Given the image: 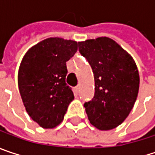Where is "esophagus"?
I'll return each instance as SVG.
<instances>
[{"label": "esophagus", "instance_id": "esophagus-1", "mask_svg": "<svg viewBox=\"0 0 155 155\" xmlns=\"http://www.w3.org/2000/svg\"><path fill=\"white\" fill-rule=\"evenodd\" d=\"M75 91H76L77 93H78V91H79V84H78V85L75 87Z\"/></svg>", "mask_w": 155, "mask_h": 155}]
</instances>
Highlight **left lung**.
<instances>
[{
	"mask_svg": "<svg viewBox=\"0 0 155 155\" xmlns=\"http://www.w3.org/2000/svg\"><path fill=\"white\" fill-rule=\"evenodd\" d=\"M78 45L94 76V97L84 104L88 119L98 130H112L127 118L135 104L138 67L127 51L110 38L87 39Z\"/></svg>",
	"mask_w": 155,
	"mask_h": 155,
	"instance_id": "1",
	"label": "left lung"
}]
</instances>
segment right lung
<instances>
[{"label":"right lung","instance_id":"right-lung-1","mask_svg":"<svg viewBox=\"0 0 155 155\" xmlns=\"http://www.w3.org/2000/svg\"><path fill=\"white\" fill-rule=\"evenodd\" d=\"M78 42L48 38L31 47L21 61L17 83L28 115L40 127L60 124L74 100L66 82L68 61L78 50Z\"/></svg>","mask_w":155,"mask_h":155}]
</instances>
